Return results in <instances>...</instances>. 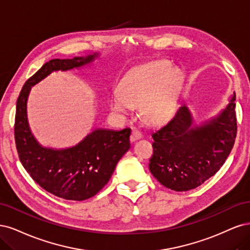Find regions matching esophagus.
<instances>
[{
    "instance_id": "34e87169",
    "label": "esophagus",
    "mask_w": 250,
    "mask_h": 250,
    "mask_svg": "<svg viewBox=\"0 0 250 250\" xmlns=\"http://www.w3.org/2000/svg\"><path fill=\"white\" fill-rule=\"evenodd\" d=\"M141 138H142V134H141L139 131L133 130L132 135H131V141H132V142H135L136 140H139V139H141Z\"/></svg>"
}]
</instances>
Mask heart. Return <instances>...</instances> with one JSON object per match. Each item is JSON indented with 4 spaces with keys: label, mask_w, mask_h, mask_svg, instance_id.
<instances>
[{
    "label": "heart",
    "mask_w": 250,
    "mask_h": 250,
    "mask_svg": "<svg viewBox=\"0 0 250 250\" xmlns=\"http://www.w3.org/2000/svg\"><path fill=\"white\" fill-rule=\"evenodd\" d=\"M184 84L181 68L169 60L137 67L126 75L122 90L112 94L110 109L117 116L130 115L140 106V117L147 125H162L172 117Z\"/></svg>",
    "instance_id": "heart-1"
}]
</instances>
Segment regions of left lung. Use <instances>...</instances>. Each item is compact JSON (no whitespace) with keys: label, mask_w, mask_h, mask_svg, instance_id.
I'll return each mask as SVG.
<instances>
[{"label":"left lung","mask_w":250,"mask_h":250,"mask_svg":"<svg viewBox=\"0 0 250 250\" xmlns=\"http://www.w3.org/2000/svg\"><path fill=\"white\" fill-rule=\"evenodd\" d=\"M236 93L216 115L194 124L183 106L167 125L151 134L149 170L168 189L188 191L210 179L224 164L237 134Z\"/></svg>","instance_id":"obj_1"}]
</instances>
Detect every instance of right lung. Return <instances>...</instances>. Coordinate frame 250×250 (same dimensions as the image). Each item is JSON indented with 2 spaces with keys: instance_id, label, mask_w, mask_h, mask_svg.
I'll return each mask as SVG.
<instances>
[{
  "instance_id": "right-lung-1",
  "label": "right lung",
  "mask_w": 250,
  "mask_h": 250,
  "mask_svg": "<svg viewBox=\"0 0 250 250\" xmlns=\"http://www.w3.org/2000/svg\"><path fill=\"white\" fill-rule=\"evenodd\" d=\"M100 57L101 53H93L72 59L50 60L28 80L18 99L14 135L21 162L40 187L64 199L85 200L104 188L118 161L131 147V128L117 131L98 127L76 146L65 148L44 146L31 131L28 99L32 87L52 72L82 68Z\"/></svg>"
}]
</instances>
